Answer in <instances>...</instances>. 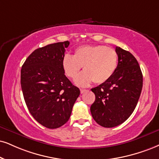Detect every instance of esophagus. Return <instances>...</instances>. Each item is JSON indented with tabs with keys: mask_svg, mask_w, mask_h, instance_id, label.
Returning <instances> with one entry per match:
<instances>
[{
	"mask_svg": "<svg viewBox=\"0 0 159 159\" xmlns=\"http://www.w3.org/2000/svg\"><path fill=\"white\" fill-rule=\"evenodd\" d=\"M87 91H88V90H86V89H80V92H81V93H84L85 92H86Z\"/></svg>",
	"mask_w": 159,
	"mask_h": 159,
	"instance_id": "esophagus-1",
	"label": "esophagus"
}]
</instances>
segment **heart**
I'll list each match as a JSON object with an SVG mask.
<instances>
[{
	"label": "heart",
	"mask_w": 159,
	"mask_h": 159,
	"mask_svg": "<svg viewBox=\"0 0 159 159\" xmlns=\"http://www.w3.org/2000/svg\"><path fill=\"white\" fill-rule=\"evenodd\" d=\"M62 66L70 79H74L83 67L84 72L75 80L78 85L87 86L92 82L102 84L114 74L118 66V54L114 48L102 45H83L75 48L73 56L66 54Z\"/></svg>",
	"instance_id": "obj_1"
}]
</instances>
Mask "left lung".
<instances>
[{
    "label": "left lung",
    "instance_id": "8db88e82",
    "mask_svg": "<svg viewBox=\"0 0 159 159\" xmlns=\"http://www.w3.org/2000/svg\"><path fill=\"white\" fill-rule=\"evenodd\" d=\"M118 66L109 80L91 91L96 99L91 113L96 122L104 127H113L122 124L136 108L143 85L140 66L131 53L120 47Z\"/></svg>",
    "mask_w": 159,
    "mask_h": 159
}]
</instances>
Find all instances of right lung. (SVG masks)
I'll return each mask as SVG.
<instances>
[{"label":"right lung","instance_id":"add662e5","mask_svg":"<svg viewBox=\"0 0 159 159\" xmlns=\"http://www.w3.org/2000/svg\"><path fill=\"white\" fill-rule=\"evenodd\" d=\"M69 43H56L34 50L21 68V89L26 106L35 120L49 129L67 122L80 93L62 66Z\"/></svg>","mask_w":159,"mask_h":159}]
</instances>
